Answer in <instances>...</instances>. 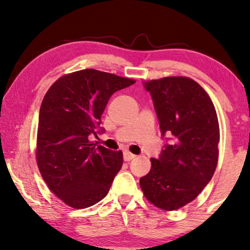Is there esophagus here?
I'll return each mask as SVG.
<instances>
[{
  "label": "esophagus",
  "mask_w": 250,
  "mask_h": 250,
  "mask_svg": "<svg viewBox=\"0 0 250 250\" xmlns=\"http://www.w3.org/2000/svg\"><path fill=\"white\" fill-rule=\"evenodd\" d=\"M135 155H133L129 151H124V160L125 162H129V160H132L133 158H135Z\"/></svg>",
  "instance_id": "1"
}]
</instances>
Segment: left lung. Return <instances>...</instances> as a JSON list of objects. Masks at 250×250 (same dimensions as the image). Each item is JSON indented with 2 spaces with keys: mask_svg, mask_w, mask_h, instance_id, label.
<instances>
[{
  "mask_svg": "<svg viewBox=\"0 0 250 250\" xmlns=\"http://www.w3.org/2000/svg\"><path fill=\"white\" fill-rule=\"evenodd\" d=\"M151 94L160 131L172 136L150 172L140 179L149 203L176 210L196 199L216 169L220 126L207 92L196 81L170 76L145 83Z\"/></svg>",
  "mask_w": 250,
  "mask_h": 250,
  "instance_id": "1",
  "label": "left lung"
}]
</instances>
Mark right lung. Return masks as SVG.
<instances>
[{
	"instance_id": "right-lung-1",
	"label": "right lung",
	"mask_w": 250,
	"mask_h": 250,
	"mask_svg": "<svg viewBox=\"0 0 250 250\" xmlns=\"http://www.w3.org/2000/svg\"><path fill=\"white\" fill-rule=\"evenodd\" d=\"M131 78L95 69L66 74L54 82L41 104L36 162L44 182L68 206H93L109 192L123 165V152L94 145L101 115L116 91Z\"/></svg>"
}]
</instances>
